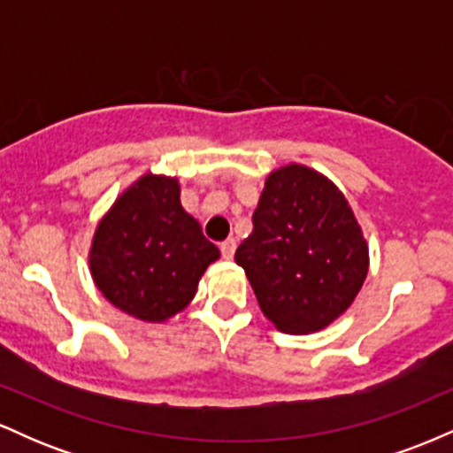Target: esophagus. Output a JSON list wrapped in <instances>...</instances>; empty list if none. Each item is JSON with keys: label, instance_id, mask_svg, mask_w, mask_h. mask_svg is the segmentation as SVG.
I'll return each mask as SVG.
<instances>
[{"label": "esophagus", "instance_id": "esophagus-1", "mask_svg": "<svg viewBox=\"0 0 453 453\" xmlns=\"http://www.w3.org/2000/svg\"><path fill=\"white\" fill-rule=\"evenodd\" d=\"M234 251H236V241H234V238H227V241L221 242V256L223 257L232 259Z\"/></svg>", "mask_w": 453, "mask_h": 453}]
</instances>
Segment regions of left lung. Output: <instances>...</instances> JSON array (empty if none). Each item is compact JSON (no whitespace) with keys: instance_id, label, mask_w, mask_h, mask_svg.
Here are the masks:
<instances>
[{"instance_id":"left-lung-1","label":"left lung","mask_w":453,"mask_h":453,"mask_svg":"<svg viewBox=\"0 0 453 453\" xmlns=\"http://www.w3.org/2000/svg\"><path fill=\"white\" fill-rule=\"evenodd\" d=\"M234 259L262 313L288 334L339 319L368 274V244L349 202L327 176L300 164L268 174L251 236Z\"/></svg>"}]
</instances>
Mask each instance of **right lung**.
Wrapping results in <instances>:
<instances>
[{
  "label": "right lung",
  "instance_id": "add662e5",
  "mask_svg": "<svg viewBox=\"0 0 453 453\" xmlns=\"http://www.w3.org/2000/svg\"><path fill=\"white\" fill-rule=\"evenodd\" d=\"M219 249L180 204L173 176L147 173L97 223L89 270L97 289L123 313L165 321L194 300Z\"/></svg>",
  "mask_w": 453,
  "mask_h": 453
}]
</instances>
